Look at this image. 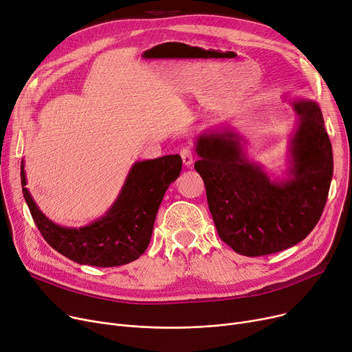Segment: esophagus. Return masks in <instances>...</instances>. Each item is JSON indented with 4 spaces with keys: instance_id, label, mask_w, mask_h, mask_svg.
I'll list each match as a JSON object with an SVG mask.
<instances>
[{
    "instance_id": "34e87169",
    "label": "esophagus",
    "mask_w": 352,
    "mask_h": 352,
    "mask_svg": "<svg viewBox=\"0 0 352 352\" xmlns=\"http://www.w3.org/2000/svg\"><path fill=\"white\" fill-rule=\"evenodd\" d=\"M179 155L182 158V162L186 164L187 166H190L192 164V161H194V148L191 145L182 146L181 151H179Z\"/></svg>"
}]
</instances>
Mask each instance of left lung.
Masks as SVG:
<instances>
[{"label":"left lung","mask_w":352,"mask_h":352,"mask_svg":"<svg viewBox=\"0 0 352 352\" xmlns=\"http://www.w3.org/2000/svg\"><path fill=\"white\" fill-rule=\"evenodd\" d=\"M301 124L292 141L294 178L270 182L244 160L235 134L202 135L194 168L204 179L208 208L219 238L235 252L261 256L287 250L314 230L327 204L332 146L320 107L297 101Z\"/></svg>","instance_id":"1"}]
</instances>
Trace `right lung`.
<instances>
[{
    "label": "right lung",
    "instance_id": "add662e5",
    "mask_svg": "<svg viewBox=\"0 0 352 352\" xmlns=\"http://www.w3.org/2000/svg\"><path fill=\"white\" fill-rule=\"evenodd\" d=\"M181 166L178 154L137 162L113 208L78 230L55 226L36 208L25 188L23 162L21 186L35 226L55 251L84 265L120 267L135 261L150 244L160 204Z\"/></svg>",
    "mask_w": 352,
    "mask_h": 352
}]
</instances>
